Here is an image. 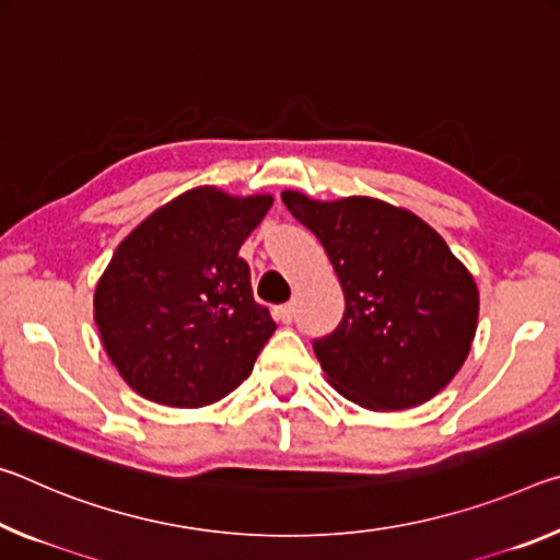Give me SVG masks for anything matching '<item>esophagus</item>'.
<instances>
[{
  "label": "esophagus",
  "mask_w": 560,
  "mask_h": 560,
  "mask_svg": "<svg viewBox=\"0 0 560 560\" xmlns=\"http://www.w3.org/2000/svg\"><path fill=\"white\" fill-rule=\"evenodd\" d=\"M278 317H280L285 325H290L292 317H295V302H285V305H280V307H278Z\"/></svg>",
  "instance_id": "esophagus-1"
}]
</instances>
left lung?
I'll list each match as a JSON object with an SVG mask.
<instances>
[{
    "instance_id": "8db88e82",
    "label": "left lung",
    "mask_w": 560,
    "mask_h": 560,
    "mask_svg": "<svg viewBox=\"0 0 560 560\" xmlns=\"http://www.w3.org/2000/svg\"><path fill=\"white\" fill-rule=\"evenodd\" d=\"M323 243L345 292L340 325L313 340L332 387L366 409H409L462 370L479 290L444 237L409 210L352 196L319 203L282 194Z\"/></svg>"
}]
</instances>
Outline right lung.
Returning <instances> with one entry per match:
<instances>
[{"instance_id":"obj_1","label":"right lung","mask_w":560,"mask_h":560,"mask_svg":"<svg viewBox=\"0 0 560 560\" xmlns=\"http://www.w3.org/2000/svg\"><path fill=\"white\" fill-rule=\"evenodd\" d=\"M272 206L194 188L155 210L116 247L94 310L104 350L141 397L206 407L253 372L275 332L253 298L241 245Z\"/></svg>"}]
</instances>
